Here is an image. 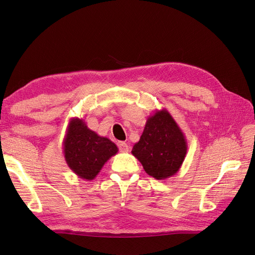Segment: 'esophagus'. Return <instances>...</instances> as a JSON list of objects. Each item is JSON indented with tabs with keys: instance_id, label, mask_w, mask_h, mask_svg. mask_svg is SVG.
<instances>
[{
	"instance_id": "1",
	"label": "esophagus",
	"mask_w": 255,
	"mask_h": 255,
	"mask_svg": "<svg viewBox=\"0 0 255 255\" xmlns=\"http://www.w3.org/2000/svg\"><path fill=\"white\" fill-rule=\"evenodd\" d=\"M118 148H119V150H120L121 152H128V150H129L128 143L123 142V141H119V142H118Z\"/></svg>"
}]
</instances>
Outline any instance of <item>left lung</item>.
<instances>
[{
  "label": "left lung",
  "mask_w": 255,
  "mask_h": 255,
  "mask_svg": "<svg viewBox=\"0 0 255 255\" xmlns=\"http://www.w3.org/2000/svg\"><path fill=\"white\" fill-rule=\"evenodd\" d=\"M186 153V138L166 109L155 111L146 119L140 139L132 150L144 171L156 180L173 176Z\"/></svg>",
  "instance_id": "left-lung-1"
}]
</instances>
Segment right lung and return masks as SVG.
Here are the masks:
<instances>
[{
    "label": "right lung",
    "mask_w": 255,
    "mask_h": 255,
    "mask_svg": "<svg viewBox=\"0 0 255 255\" xmlns=\"http://www.w3.org/2000/svg\"><path fill=\"white\" fill-rule=\"evenodd\" d=\"M66 163L79 177L94 180L118 148L111 139L88 128L84 119L71 118L63 141Z\"/></svg>",
    "instance_id": "right-lung-1"
}]
</instances>
